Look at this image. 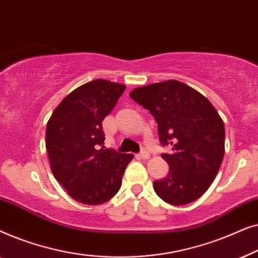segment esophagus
I'll return each mask as SVG.
<instances>
[{
  "label": "esophagus",
  "mask_w": 258,
  "mask_h": 258,
  "mask_svg": "<svg viewBox=\"0 0 258 258\" xmlns=\"http://www.w3.org/2000/svg\"><path fill=\"white\" fill-rule=\"evenodd\" d=\"M139 157H140V158H142V160H148V158L150 157L149 151H147L146 149H143V150L141 151V153L139 154Z\"/></svg>",
  "instance_id": "esophagus-1"
}]
</instances>
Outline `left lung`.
Wrapping results in <instances>:
<instances>
[{
  "label": "left lung",
  "mask_w": 258,
  "mask_h": 258,
  "mask_svg": "<svg viewBox=\"0 0 258 258\" xmlns=\"http://www.w3.org/2000/svg\"><path fill=\"white\" fill-rule=\"evenodd\" d=\"M129 96L156 119L158 137L171 146L162 158L169 174L154 182L158 197L171 206L200 199L214 182L224 156V123L199 91L176 80L140 87Z\"/></svg>",
  "instance_id": "left-lung-1"
}]
</instances>
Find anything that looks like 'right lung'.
<instances>
[{
	"label": "right lung",
	"instance_id": "obj_1",
	"mask_svg": "<svg viewBox=\"0 0 258 258\" xmlns=\"http://www.w3.org/2000/svg\"><path fill=\"white\" fill-rule=\"evenodd\" d=\"M124 89V84L107 80L88 82L67 95L47 123L45 148L52 175L77 202H108L121 188L134 158L103 146L102 121Z\"/></svg>",
	"mask_w": 258,
	"mask_h": 258
}]
</instances>
